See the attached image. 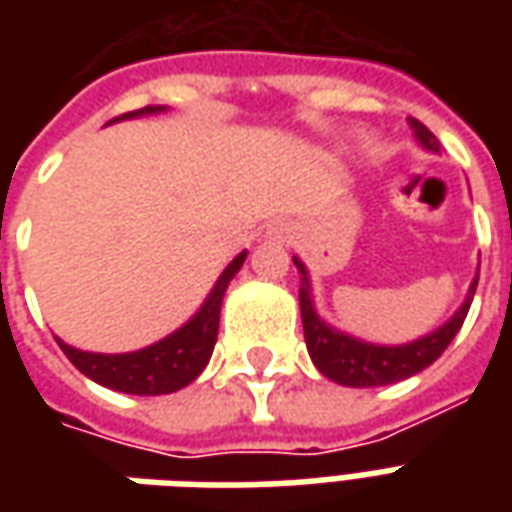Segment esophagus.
I'll return each instance as SVG.
<instances>
[{
    "label": "esophagus",
    "instance_id": "1",
    "mask_svg": "<svg viewBox=\"0 0 512 512\" xmlns=\"http://www.w3.org/2000/svg\"><path fill=\"white\" fill-rule=\"evenodd\" d=\"M268 238L277 241V244H290L293 241V227L288 222H274L268 227Z\"/></svg>",
    "mask_w": 512,
    "mask_h": 512
}]
</instances>
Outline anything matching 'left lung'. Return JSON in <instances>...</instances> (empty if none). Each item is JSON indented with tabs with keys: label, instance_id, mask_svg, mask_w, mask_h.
Wrapping results in <instances>:
<instances>
[{
	"label": "left lung",
	"instance_id": "1",
	"mask_svg": "<svg viewBox=\"0 0 512 512\" xmlns=\"http://www.w3.org/2000/svg\"><path fill=\"white\" fill-rule=\"evenodd\" d=\"M408 126L414 131V139L419 142V147H425L428 153H439V139L430 134L419 120L408 117ZM293 266L299 268L301 274V323H304V340H307L312 365L318 367L326 378H332L334 384L343 386L397 384V381H406V378L417 376L425 367L433 365L444 354V348L452 343V337L461 332L466 312L472 307L477 279H480V274H474L463 304L452 312L447 321L441 323L439 329L422 334L411 343L378 345L367 343L362 337H354V334L343 332V329L323 321L321 312L315 307V296H312L310 271L301 263V257H293Z\"/></svg>",
	"mask_w": 512,
	"mask_h": 512
}]
</instances>
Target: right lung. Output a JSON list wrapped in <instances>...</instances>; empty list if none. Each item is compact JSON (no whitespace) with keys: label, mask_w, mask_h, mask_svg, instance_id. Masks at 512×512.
<instances>
[{"label":"right lung","mask_w":512,"mask_h":512,"mask_svg":"<svg viewBox=\"0 0 512 512\" xmlns=\"http://www.w3.org/2000/svg\"><path fill=\"white\" fill-rule=\"evenodd\" d=\"M167 112V106H145L128 112L117 120H134V117L145 115H161ZM246 260V249L227 263L211 293L205 296L200 310L191 315L189 321L180 329H175L167 337H161L158 343L139 348V351H128V354H93V351H82L73 345L57 343L71 359L73 367L93 378L95 384L115 389V392H126V395H169L178 392L183 386H189L194 378L200 376L205 365L211 362L213 345H216V334H219V315H222V299L227 293V285L241 271Z\"/></svg>","instance_id":"add662e5"}]
</instances>
